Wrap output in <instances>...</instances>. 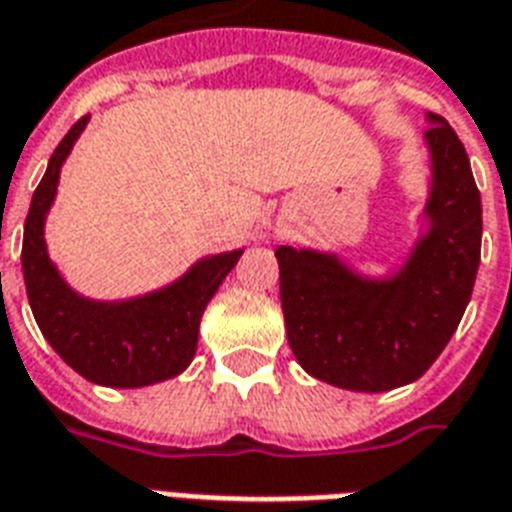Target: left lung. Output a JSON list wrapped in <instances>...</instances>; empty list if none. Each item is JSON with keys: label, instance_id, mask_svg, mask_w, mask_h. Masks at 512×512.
<instances>
[{"label": "left lung", "instance_id": "8db88e82", "mask_svg": "<svg viewBox=\"0 0 512 512\" xmlns=\"http://www.w3.org/2000/svg\"><path fill=\"white\" fill-rule=\"evenodd\" d=\"M432 228L397 276L360 279L338 257L279 247V292L292 354L319 381L386 392L438 360L473 295L481 263V193L464 144L429 115Z\"/></svg>", "mask_w": 512, "mask_h": 512}]
</instances>
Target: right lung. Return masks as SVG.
<instances>
[{
  "mask_svg": "<svg viewBox=\"0 0 512 512\" xmlns=\"http://www.w3.org/2000/svg\"><path fill=\"white\" fill-rule=\"evenodd\" d=\"M88 123L80 117L50 155L23 225V282L31 314L61 360L93 384L134 389L166 381L190 365L206 303L239 263L241 249L206 257L161 292L123 303L80 298L64 284L45 249V214L56 198L58 171Z\"/></svg>",
  "mask_w": 512,
  "mask_h": 512,
  "instance_id": "right-lung-1",
  "label": "right lung"
}]
</instances>
